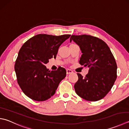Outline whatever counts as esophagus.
<instances>
[{
  "label": "esophagus",
  "instance_id": "esophagus-1",
  "mask_svg": "<svg viewBox=\"0 0 129 129\" xmlns=\"http://www.w3.org/2000/svg\"><path fill=\"white\" fill-rule=\"evenodd\" d=\"M73 72L72 71V70L70 69H67V74H72V73H73Z\"/></svg>",
  "mask_w": 129,
  "mask_h": 129
}]
</instances>
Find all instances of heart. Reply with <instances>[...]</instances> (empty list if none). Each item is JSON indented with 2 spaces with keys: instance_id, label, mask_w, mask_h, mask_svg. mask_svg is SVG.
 <instances>
[{
  "instance_id": "heart-1",
  "label": "heart",
  "mask_w": 129,
  "mask_h": 129,
  "mask_svg": "<svg viewBox=\"0 0 129 129\" xmlns=\"http://www.w3.org/2000/svg\"><path fill=\"white\" fill-rule=\"evenodd\" d=\"M72 45H73V44H72Z\"/></svg>"
}]
</instances>
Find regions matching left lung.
<instances>
[{
    "label": "left lung",
    "mask_w": 129,
    "mask_h": 129,
    "mask_svg": "<svg viewBox=\"0 0 129 129\" xmlns=\"http://www.w3.org/2000/svg\"><path fill=\"white\" fill-rule=\"evenodd\" d=\"M79 46L82 55L79 64L89 68L83 77L77 73L74 84L77 94L89 101L104 98L111 89L117 78V64L109 47L103 40L90 35H72L70 41Z\"/></svg>",
    "instance_id": "left-lung-1"
}]
</instances>
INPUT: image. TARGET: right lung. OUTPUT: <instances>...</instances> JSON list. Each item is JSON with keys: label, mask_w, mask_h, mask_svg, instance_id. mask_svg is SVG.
<instances>
[{"label": "right lung", "mask_w": 129, "mask_h": 129, "mask_svg": "<svg viewBox=\"0 0 129 129\" xmlns=\"http://www.w3.org/2000/svg\"><path fill=\"white\" fill-rule=\"evenodd\" d=\"M70 35L53 36L39 34L24 43L19 50L14 65L18 84L27 97L44 101L55 93L66 70L59 67L50 71L45 64L56 58L58 49Z\"/></svg>", "instance_id": "1"}]
</instances>
